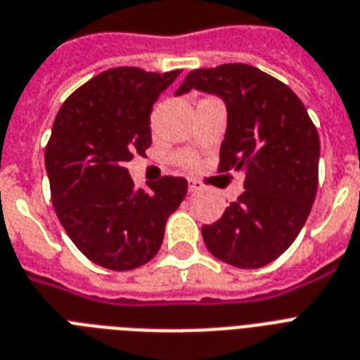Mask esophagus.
<instances>
[{
    "label": "esophagus",
    "mask_w": 360,
    "mask_h": 360,
    "mask_svg": "<svg viewBox=\"0 0 360 360\" xmlns=\"http://www.w3.org/2000/svg\"><path fill=\"white\" fill-rule=\"evenodd\" d=\"M200 191H202V185H200L196 179H188V192H200Z\"/></svg>",
    "instance_id": "obj_1"
}]
</instances>
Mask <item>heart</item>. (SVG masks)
Instances as JSON below:
<instances>
[{
	"mask_svg": "<svg viewBox=\"0 0 360 360\" xmlns=\"http://www.w3.org/2000/svg\"><path fill=\"white\" fill-rule=\"evenodd\" d=\"M179 162L183 164V166H194V164H196V158L191 157V155H181Z\"/></svg>",
	"mask_w": 360,
	"mask_h": 360,
	"instance_id": "heart-1",
	"label": "heart"
}]
</instances>
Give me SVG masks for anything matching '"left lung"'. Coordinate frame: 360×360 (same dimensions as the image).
<instances>
[{
  "label": "left lung",
  "instance_id": "left-lung-1",
  "mask_svg": "<svg viewBox=\"0 0 360 360\" xmlns=\"http://www.w3.org/2000/svg\"><path fill=\"white\" fill-rule=\"evenodd\" d=\"M191 89L226 103L219 172H245V192L220 220L202 228L205 246L233 267H263L290 248L310 214L318 191V130L290 87L252 65L191 70L175 95Z\"/></svg>",
  "mask_w": 360,
  "mask_h": 360
}]
</instances>
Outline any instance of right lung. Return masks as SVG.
<instances>
[{"label":"right lung","mask_w":360,"mask_h":360,"mask_svg":"<svg viewBox=\"0 0 360 360\" xmlns=\"http://www.w3.org/2000/svg\"><path fill=\"white\" fill-rule=\"evenodd\" d=\"M179 72L104 70L56 115L44 151L53 209L78 250L104 269L130 271L157 256L166 220L186 196L183 177L134 188L124 168L151 146L153 104Z\"/></svg>","instance_id":"1"}]
</instances>
